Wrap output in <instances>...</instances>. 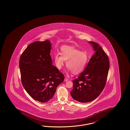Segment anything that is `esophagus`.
<instances>
[{"label": "esophagus", "mask_w": 130, "mask_h": 130, "mask_svg": "<svg viewBox=\"0 0 130 130\" xmlns=\"http://www.w3.org/2000/svg\"><path fill=\"white\" fill-rule=\"evenodd\" d=\"M68 81V79L67 78H66V77H65V79H64V81H65V82H67Z\"/></svg>", "instance_id": "esophagus-1"}]
</instances>
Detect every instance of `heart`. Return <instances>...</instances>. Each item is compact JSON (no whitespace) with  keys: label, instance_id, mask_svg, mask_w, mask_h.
I'll use <instances>...</instances> for the list:
<instances>
[{"label":"heart","instance_id":"b5f03b06","mask_svg":"<svg viewBox=\"0 0 130 130\" xmlns=\"http://www.w3.org/2000/svg\"><path fill=\"white\" fill-rule=\"evenodd\" d=\"M61 53L54 55V61L56 66L60 69L66 62L68 71L74 74L82 72L88 61V55L86 52L81 51L75 47L63 46L61 47Z\"/></svg>","mask_w":130,"mask_h":130}]
</instances>
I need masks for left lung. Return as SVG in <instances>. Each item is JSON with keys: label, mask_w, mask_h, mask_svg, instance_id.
<instances>
[{"label": "left lung", "mask_w": 130, "mask_h": 130, "mask_svg": "<svg viewBox=\"0 0 130 130\" xmlns=\"http://www.w3.org/2000/svg\"><path fill=\"white\" fill-rule=\"evenodd\" d=\"M96 53L90 60L85 70L72 81L71 95L82 103L91 102L100 95L104 88L110 63L102 47L94 42H88Z\"/></svg>", "instance_id": "obj_1"}]
</instances>
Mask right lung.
<instances>
[{"instance_id":"right-lung-1","label":"right lung","mask_w":130,"mask_h":130,"mask_svg":"<svg viewBox=\"0 0 130 130\" xmlns=\"http://www.w3.org/2000/svg\"><path fill=\"white\" fill-rule=\"evenodd\" d=\"M49 40L36 41L28 46L19 59L22 83L32 98L42 103L52 99L64 81L63 74L52 65Z\"/></svg>"}]
</instances>
